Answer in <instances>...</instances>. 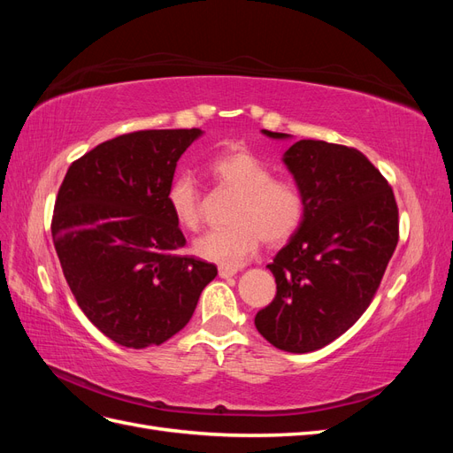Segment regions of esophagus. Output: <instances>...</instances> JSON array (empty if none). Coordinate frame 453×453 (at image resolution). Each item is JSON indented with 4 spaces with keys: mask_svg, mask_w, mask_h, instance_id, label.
<instances>
[{
    "mask_svg": "<svg viewBox=\"0 0 453 453\" xmlns=\"http://www.w3.org/2000/svg\"><path fill=\"white\" fill-rule=\"evenodd\" d=\"M236 273H238V268H228V266H221V268H219V276H221V278H232V276H236Z\"/></svg>",
    "mask_w": 453,
    "mask_h": 453,
    "instance_id": "esophagus-1",
    "label": "esophagus"
}]
</instances>
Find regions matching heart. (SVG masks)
I'll use <instances>...</instances> for the list:
<instances>
[{"label":"heart","instance_id":"1","mask_svg":"<svg viewBox=\"0 0 453 453\" xmlns=\"http://www.w3.org/2000/svg\"><path fill=\"white\" fill-rule=\"evenodd\" d=\"M208 172L215 181L238 193L226 228L203 232L195 242V253L228 268L251 258L263 238L268 243L289 240L304 221V195L296 183L276 180L265 160L248 149H232L213 157ZM168 203L175 221L195 230L200 223V195L190 175L173 177Z\"/></svg>","mask_w":453,"mask_h":453}]
</instances>
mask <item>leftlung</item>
Listing matches in <instances>:
<instances>
[{"mask_svg": "<svg viewBox=\"0 0 453 453\" xmlns=\"http://www.w3.org/2000/svg\"><path fill=\"white\" fill-rule=\"evenodd\" d=\"M281 160L306 211L268 265L278 293L255 315V326L272 346L308 353L344 334L368 308L399 242V210L388 181L357 149L300 140Z\"/></svg>", "mask_w": 453, "mask_h": 453, "instance_id": "obj_1", "label": "left lung"}]
</instances>
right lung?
<instances>
[{"label":"right lung","instance_id":"obj_1","mask_svg":"<svg viewBox=\"0 0 453 453\" xmlns=\"http://www.w3.org/2000/svg\"><path fill=\"white\" fill-rule=\"evenodd\" d=\"M203 132L142 130L94 147L67 170L52 242L90 323L119 346L143 349L190 321L217 266L181 255L170 210L177 160Z\"/></svg>","mask_w":453,"mask_h":453}]
</instances>
